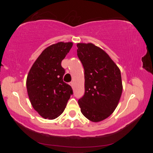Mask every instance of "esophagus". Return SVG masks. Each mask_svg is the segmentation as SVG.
<instances>
[{
	"mask_svg": "<svg viewBox=\"0 0 153 153\" xmlns=\"http://www.w3.org/2000/svg\"><path fill=\"white\" fill-rule=\"evenodd\" d=\"M74 82L72 81V82H69V85H70V86L73 88L74 87Z\"/></svg>",
	"mask_w": 153,
	"mask_h": 153,
	"instance_id": "1",
	"label": "esophagus"
}]
</instances>
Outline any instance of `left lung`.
<instances>
[{"label": "left lung", "instance_id": "obj_1", "mask_svg": "<svg viewBox=\"0 0 153 153\" xmlns=\"http://www.w3.org/2000/svg\"><path fill=\"white\" fill-rule=\"evenodd\" d=\"M77 55L84 69L81 112L93 122L102 121L117 107L122 93L121 72L105 52L91 43H78Z\"/></svg>", "mask_w": 153, "mask_h": 153}]
</instances>
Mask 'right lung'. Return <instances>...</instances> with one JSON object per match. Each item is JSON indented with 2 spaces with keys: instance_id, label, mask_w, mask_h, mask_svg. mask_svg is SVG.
<instances>
[{
  "instance_id": "1",
  "label": "right lung",
  "mask_w": 153,
  "mask_h": 153,
  "mask_svg": "<svg viewBox=\"0 0 153 153\" xmlns=\"http://www.w3.org/2000/svg\"><path fill=\"white\" fill-rule=\"evenodd\" d=\"M73 46L58 42L42 51L27 75V94L33 108L42 117L54 120L63 112L73 90L63 82L61 61Z\"/></svg>"
}]
</instances>
